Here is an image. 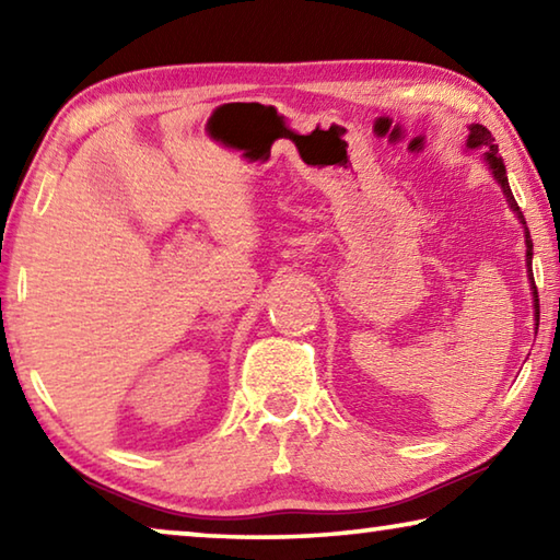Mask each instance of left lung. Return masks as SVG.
I'll list each match as a JSON object with an SVG mask.
<instances>
[{
    "label": "left lung",
    "mask_w": 560,
    "mask_h": 560,
    "mask_svg": "<svg viewBox=\"0 0 560 560\" xmlns=\"http://www.w3.org/2000/svg\"><path fill=\"white\" fill-rule=\"evenodd\" d=\"M467 145H469V148H489L487 153H485L487 165L491 167V173H494V177L499 179L501 189H504V195H506V200H509V205H511V210H514V212L518 214V220L524 222V214L518 212V205H516V200H514V195H511L504 160L499 158V148L494 145V138H491V132H489L485 126H471V128H469ZM524 224H526V222H524ZM530 249H534V244H530V234H528V230H526V259H528L526 264H528V277L534 279V271H530V254H534V252H530ZM534 301H536V320H538V291H536V283H534ZM536 328H538V324H536Z\"/></svg>",
    "instance_id": "obj_1"
}]
</instances>
